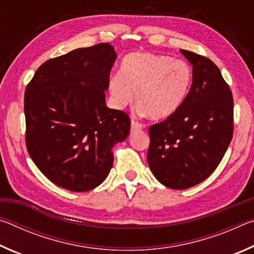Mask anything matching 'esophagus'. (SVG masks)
Returning <instances> with one entry per match:
<instances>
[{
  "label": "esophagus",
  "instance_id": "esophagus-1",
  "mask_svg": "<svg viewBox=\"0 0 254 254\" xmlns=\"http://www.w3.org/2000/svg\"><path fill=\"white\" fill-rule=\"evenodd\" d=\"M141 128H142V124L134 121V120H132L131 121V132L141 130Z\"/></svg>",
  "mask_w": 254,
  "mask_h": 254
}]
</instances>
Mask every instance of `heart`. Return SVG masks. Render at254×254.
Listing matches in <instances>:
<instances>
[{
  "instance_id": "heart-1",
  "label": "heart",
  "mask_w": 254,
  "mask_h": 254,
  "mask_svg": "<svg viewBox=\"0 0 254 254\" xmlns=\"http://www.w3.org/2000/svg\"><path fill=\"white\" fill-rule=\"evenodd\" d=\"M192 79L184 60L151 53H132L123 58L118 77L109 83L111 101L123 109L133 101L154 121L170 118L186 100Z\"/></svg>"
}]
</instances>
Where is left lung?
Listing matches in <instances>:
<instances>
[{"label":"left lung","instance_id":"left-lung-1","mask_svg":"<svg viewBox=\"0 0 254 254\" xmlns=\"http://www.w3.org/2000/svg\"><path fill=\"white\" fill-rule=\"evenodd\" d=\"M192 65V83L180 109L149 128L148 163L159 183L196 186L216 169L233 136V96L218 67L180 50Z\"/></svg>","mask_w":254,"mask_h":254}]
</instances>
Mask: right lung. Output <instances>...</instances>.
I'll use <instances>...</instances> for the list:
<instances>
[{
	"label": "right lung",
	"mask_w": 254,
	"mask_h": 254,
	"mask_svg": "<svg viewBox=\"0 0 254 254\" xmlns=\"http://www.w3.org/2000/svg\"><path fill=\"white\" fill-rule=\"evenodd\" d=\"M115 59L109 44L75 49L42 64L25 88L28 152L67 190L100 186L113 166L114 144L130 133V118L105 104Z\"/></svg>",
	"instance_id": "right-lung-1"
}]
</instances>
